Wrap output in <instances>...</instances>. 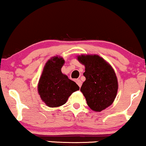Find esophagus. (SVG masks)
<instances>
[{
    "label": "esophagus",
    "mask_w": 146,
    "mask_h": 146,
    "mask_svg": "<svg viewBox=\"0 0 146 146\" xmlns=\"http://www.w3.org/2000/svg\"><path fill=\"white\" fill-rule=\"evenodd\" d=\"M75 82H76V84H78V85L79 86V87H81L82 86V82H81V80H75Z\"/></svg>",
    "instance_id": "esophagus-1"
}]
</instances>
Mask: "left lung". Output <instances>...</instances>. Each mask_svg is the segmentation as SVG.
Listing matches in <instances>:
<instances>
[{"label":"left lung","instance_id":"8db88e82","mask_svg":"<svg viewBox=\"0 0 146 146\" xmlns=\"http://www.w3.org/2000/svg\"><path fill=\"white\" fill-rule=\"evenodd\" d=\"M85 66L86 81L81 87L87 104L94 111H101L110 106L116 96L118 84L111 66L98 55L78 56Z\"/></svg>","mask_w":146,"mask_h":146}]
</instances>
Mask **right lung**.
<instances>
[{"instance_id":"1","label":"right lung","mask_w":146,"mask_h":146,"mask_svg":"<svg viewBox=\"0 0 146 146\" xmlns=\"http://www.w3.org/2000/svg\"><path fill=\"white\" fill-rule=\"evenodd\" d=\"M64 63L62 58L52 57L45 64L38 81V94L50 108L65 104L72 93L80 89L78 84L62 73Z\"/></svg>"}]
</instances>
